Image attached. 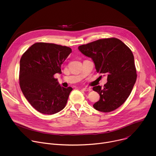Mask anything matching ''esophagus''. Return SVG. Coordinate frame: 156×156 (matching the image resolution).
Instances as JSON below:
<instances>
[{"mask_svg": "<svg viewBox=\"0 0 156 156\" xmlns=\"http://www.w3.org/2000/svg\"><path fill=\"white\" fill-rule=\"evenodd\" d=\"M82 90L84 91H86V92H87V91H90L91 90L90 88H88V87H83V88H82Z\"/></svg>", "mask_w": 156, "mask_h": 156, "instance_id": "34e87169", "label": "esophagus"}]
</instances>
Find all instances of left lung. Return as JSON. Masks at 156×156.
Segmentation results:
<instances>
[{
    "label": "left lung",
    "mask_w": 156,
    "mask_h": 156,
    "mask_svg": "<svg viewBox=\"0 0 156 156\" xmlns=\"http://www.w3.org/2000/svg\"><path fill=\"white\" fill-rule=\"evenodd\" d=\"M79 50L94 62L98 73L107 75L102 87H93L100 99L93 107L103 112H110L122 105L129 96L137 77L134 56L122 41L110 37L83 44Z\"/></svg>",
    "instance_id": "obj_1"
}]
</instances>
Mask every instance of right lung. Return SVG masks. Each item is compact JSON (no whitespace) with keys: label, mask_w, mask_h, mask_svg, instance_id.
<instances>
[{"label":"right lung","mask_w":156,"mask_h":156,"mask_svg":"<svg viewBox=\"0 0 156 156\" xmlns=\"http://www.w3.org/2000/svg\"><path fill=\"white\" fill-rule=\"evenodd\" d=\"M72 52L67 46L36 42L22 55L19 81L22 93L30 104L43 114H54L66 105L72 87L61 86L56 73Z\"/></svg>","instance_id":"1"}]
</instances>
